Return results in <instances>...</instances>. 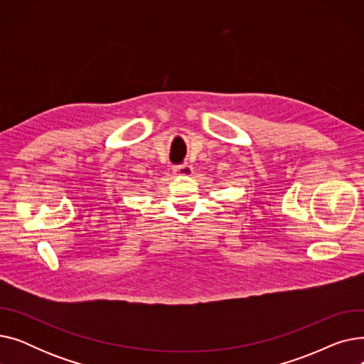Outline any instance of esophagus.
Listing matches in <instances>:
<instances>
[{
    "mask_svg": "<svg viewBox=\"0 0 364 364\" xmlns=\"http://www.w3.org/2000/svg\"><path fill=\"white\" fill-rule=\"evenodd\" d=\"M174 174L178 177H190L193 174V168H192V165L184 164V165L174 168Z\"/></svg>",
    "mask_w": 364,
    "mask_h": 364,
    "instance_id": "1",
    "label": "esophagus"
}]
</instances>
